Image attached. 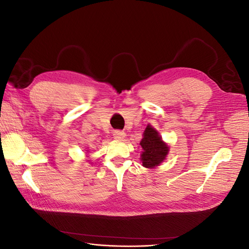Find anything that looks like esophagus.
<instances>
[{"instance_id":"1","label":"esophagus","mask_w":249,"mask_h":249,"mask_svg":"<svg viewBox=\"0 0 249 249\" xmlns=\"http://www.w3.org/2000/svg\"><path fill=\"white\" fill-rule=\"evenodd\" d=\"M125 136L124 132L123 131H115L114 133H113V137H114V139L116 140H123Z\"/></svg>"}]
</instances>
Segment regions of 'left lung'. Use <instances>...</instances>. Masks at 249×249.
I'll return each mask as SVG.
<instances>
[{
	"instance_id": "obj_1",
	"label": "left lung",
	"mask_w": 249,
	"mask_h": 249,
	"mask_svg": "<svg viewBox=\"0 0 249 249\" xmlns=\"http://www.w3.org/2000/svg\"><path fill=\"white\" fill-rule=\"evenodd\" d=\"M142 147L141 161L146 168L158 166L168 154V146L162 141L158 132L150 125H147L140 142Z\"/></svg>"
}]
</instances>
